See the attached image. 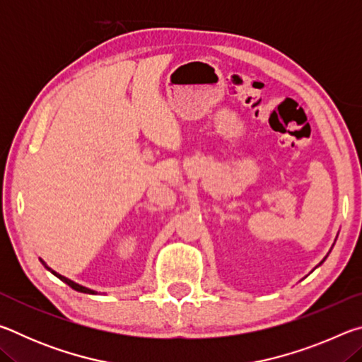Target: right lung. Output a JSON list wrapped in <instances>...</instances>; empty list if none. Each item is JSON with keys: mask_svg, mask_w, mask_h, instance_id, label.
I'll return each instance as SVG.
<instances>
[{"mask_svg": "<svg viewBox=\"0 0 362 362\" xmlns=\"http://www.w3.org/2000/svg\"><path fill=\"white\" fill-rule=\"evenodd\" d=\"M42 265H45L46 267V263L45 262H42ZM47 269H49V272H52L54 274H56V276L57 278H60V279H62L64 281V283H66V284H69L70 287H73V289H75V291H78V292H84V293H95L94 291H90V289H88V287H83V286H79V284H76V283H73V281L71 279H69V278H65V276H62V274H59V273H56V272H54V269H51V268H49V267H46Z\"/></svg>", "mask_w": 362, "mask_h": 362, "instance_id": "1", "label": "right lung"}]
</instances>
